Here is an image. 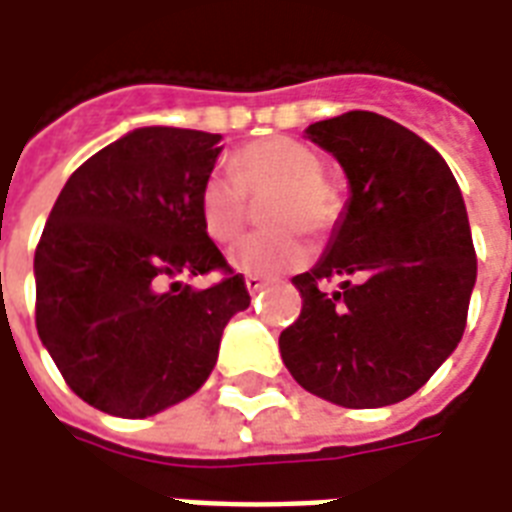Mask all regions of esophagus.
<instances>
[{"label": "esophagus", "mask_w": 512, "mask_h": 512, "mask_svg": "<svg viewBox=\"0 0 512 512\" xmlns=\"http://www.w3.org/2000/svg\"><path fill=\"white\" fill-rule=\"evenodd\" d=\"M244 282H246V290H249V293H257V290L266 288V282H263L260 277H246Z\"/></svg>", "instance_id": "34e87169"}]
</instances>
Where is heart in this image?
I'll return each instance as SVG.
<instances>
[{"instance_id":"obj_1","label":"heart","mask_w":512,"mask_h":512,"mask_svg":"<svg viewBox=\"0 0 512 512\" xmlns=\"http://www.w3.org/2000/svg\"><path fill=\"white\" fill-rule=\"evenodd\" d=\"M246 194L268 197L266 224L274 230L246 235L230 249V266L249 277H277L307 263L310 244L299 230L326 233L337 216V197L323 180L315 150L296 139H260L235 153L230 169L205 175L197 213L205 235L230 244L246 224Z\"/></svg>"}]
</instances>
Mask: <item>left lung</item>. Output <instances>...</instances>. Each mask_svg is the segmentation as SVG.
<instances>
[{
  "mask_svg": "<svg viewBox=\"0 0 512 512\" xmlns=\"http://www.w3.org/2000/svg\"><path fill=\"white\" fill-rule=\"evenodd\" d=\"M304 134L340 161L351 197L321 260L293 277L301 315L279 334L282 362L329 403L392 406L466 329L477 257L461 189L425 139L376 112H345ZM332 276L344 285L323 294L320 279Z\"/></svg>",
  "mask_w": 512,
  "mask_h": 512,
  "instance_id": "1",
  "label": "left lung"
}]
</instances>
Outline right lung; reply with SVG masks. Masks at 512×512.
<instances>
[{
  "mask_svg": "<svg viewBox=\"0 0 512 512\" xmlns=\"http://www.w3.org/2000/svg\"><path fill=\"white\" fill-rule=\"evenodd\" d=\"M222 136L145 126L73 172L35 249V323L84 403L153 417L211 376L227 321L249 307L241 274L205 235L197 194ZM228 277L194 291L178 276Z\"/></svg>",
  "mask_w": 512,
  "mask_h": 512,
  "instance_id": "right-lung-1",
  "label": "right lung"
}]
</instances>
